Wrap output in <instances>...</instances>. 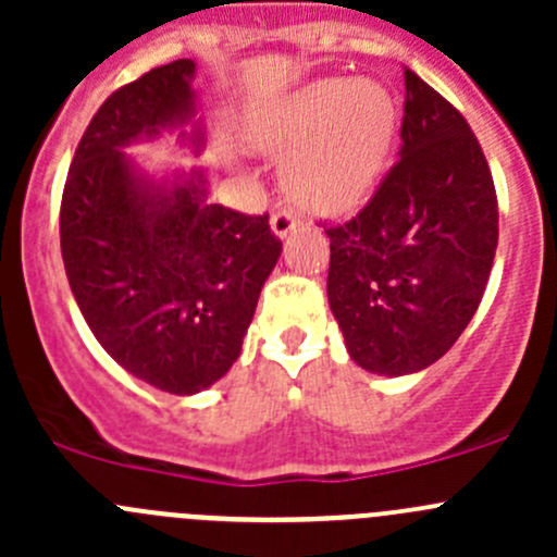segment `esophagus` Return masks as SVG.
<instances>
[{"label": "esophagus", "instance_id": "1", "mask_svg": "<svg viewBox=\"0 0 557 557\" xmlns=\"http://www.w3.org/2000/svg\"><path fill=\"white\" fill-rule=\"evenodd\" d=\"M269 223H272V232L277 234L280 239H285L290 232H296V226H299V218H296L290 210H277V212H272V221Z\"/></svg>", "mask_w": 557, "mask_h": 557}]
</instances>
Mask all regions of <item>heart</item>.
<instances>
[{
  "instance_id": "b5f03b06",
  "label": "heart",
  "mask_w": 557,
  "mask_h": 557,
  "mask_svg": "<svg viewBox=\"0 0 557 557\" xmlns=\"http://www.w3.org/2000/svg\"><path fill=\"white\" fill-rule=\"evenodd\" d=\"M396 134V102L374 81H318L277 104L252 145L288 159L285 185L301 207L336 215L377 185Z\"/></svg>"
}]
</instances>
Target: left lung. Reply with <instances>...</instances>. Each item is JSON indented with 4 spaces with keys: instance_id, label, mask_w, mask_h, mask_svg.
<instances>
[{
    "instance_id": "8db88e82",
    "label": "left lung",
    "mask_w": 557,
    "mask_h": 557,
    "mask_svg": "<svg viewBox=\"0 0 557 557\" xmlns=\"http://www.w3.org/2000/svg\"><path fill=\"white\" fill-rule=\"evenodd\" d=\"M401 159L369 205L329 226V305L367 372L440 361L474 318L498 245V201L466 117L404 70Z\"/></svg>"
}]
</instances>
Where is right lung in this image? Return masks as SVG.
<instances>
[{
  "instance_id": "1",
  "label": "right lung",
  "mask_w": 557,
  "mask_h": 557,
  "mask_svg": "<svg viewBox=\"0 0 557 557\" xmlns=\"http://www.w3.org/2000/svg\"><path fill=\"white\" fill-rule=\"evenodd\" d=\"M196 64L177 59L104 99L61 196V258L99 345L134 377L190 396L239 358L283 243L269 215L207 205L205 172L156 185L123 148L194 117ZM201 148V132L190 134Z\"/></svg>"
}]
</instances>
